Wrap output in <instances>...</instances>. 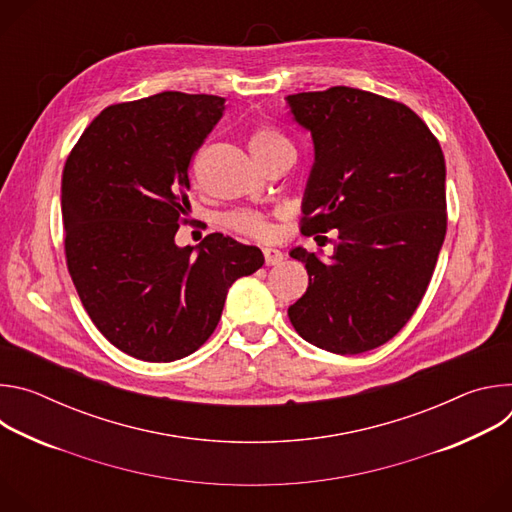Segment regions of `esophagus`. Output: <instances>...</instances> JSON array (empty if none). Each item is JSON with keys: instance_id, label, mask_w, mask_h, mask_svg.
Instances as JSON below:
<instances>
[{"instance_id": "1", "label": "esophagus", "mask_w": 512, "mask_h": 512, "mask_svg": "<svg viewBox=\"0 0 512 512\" xmlns=\"http://www.w3.org/2000/svg\"><path fill=\"white\" fill-rule=\"evenodd\" d=\"M263 257H265L267 265H279L283 261V253L279 249H273V247L263 249Z\"/></svg>"}]
</instances>
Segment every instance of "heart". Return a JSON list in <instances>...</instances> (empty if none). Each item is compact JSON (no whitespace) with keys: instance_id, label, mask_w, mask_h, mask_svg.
I'll use <instances>...</instances> for the list:
<instances>
[{"instance_id":"1","label":"heart","mask_w":512,"mask_h":512,"mask_svg":"<svg viewBox=\"0 0 512 512\" xmlns=\"http://www.w3.org/2000/svg\"><path fill=\"white\" fill-rule=\"evenodd\" d=\"M281 148H291V143L281 131H277L271 125H257L249 135V150H251V154L257 162L265 160L267 156H271L273 152H277ZM225 223L233 231L245 233L249 237H257V239H267L273 231L269 218L261 212H255V210L231 212L225 218Z\"/></svg>"}]
</instances>
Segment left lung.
I'll return each mask as SVG.
<instances>
[{"label": "left lung", "mask_w": 512, "mask_h": 512, "mask_svg": "<svg viewBox=\"0 0 512 512\" xmlns=\"http://www.w3.org/2000/svg\"><path fill=\"white\" fill-rule=\"evenodd\" d=\"M285 101L314 141L302 233L338 229L330 259L289 251L310 275L289 322L328 352L373 350L409 322L444 245L440 141L407 105L369 91L332 87Z\"/></svg>", "instance_id": "obj_1"}]
</instances>
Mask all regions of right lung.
Wrapping results in <instances>:
<instances>
[{
	"label": "right lung",
	"mask_w": 512,
	"mask_h": 512,
	"mask_svg": "<svg viewBox=\"0 0 512 512\" xmlns=\"http://www.w3.org/2000/svg\"><path fill=\"white\" fill-rule=\"evenodd\" d=\"M225 99L164 91L103 109L62 172L68 273L99 332L125 354L172 362L221 320L229 287L263 263L223 233L174 237L190 210L188 168Z\"/></svg>",
	"instance_id": "1"
}]
</instances>
